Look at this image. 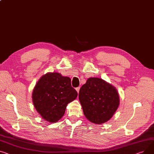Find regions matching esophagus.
Returning <instances> with one entry per match:
<instances>
[{
	"label": "esophagus",
	"instance_id": "1",
	"mask_svg": "<svg viewBox=\"0 0 154 154\" xmlns=\"http://www.w3.org/2000/svg\"><path fill=\"white\" fill-rule=\"evenodd\" d=\"M75 90H77V93L79 94V90H80V87H77V88H75Z\"/></svg>",
	"mask_w": 154,
	"mask_h": 154
}]
</instances>
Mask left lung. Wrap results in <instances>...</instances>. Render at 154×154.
Listing matches in <instances>:
<instances>
[{"instance_id":"1","label":"left lung","mask_w":154,"mask_h":154,"mask_svg":"<svg viewBox=\"0 0 154 154\" xmlns=\"http://www.w3.org/2000/svg\"><path fill=\"white\" fill-rule=\"evenodd\" d=\"M79 98L85 117L98 125L109 121L119 105L115 87L97 77L87 79L79 90Z\"/></svg>"}]
</instances>
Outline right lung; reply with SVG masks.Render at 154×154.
Returning <instances> with one entry per match:
<instances>
[{"label":"right lung","instance_id":"obj_1","mask_svg":"<svg viewBox=\"0 0 154 154\" xmlns=\"http://www.w3.org/2000/svg\"><path fill=\"white\" fill-rule=\"evenodd\" d=\"M71 80L60 74L47 73L39 79L32 94L35 108L49 122H56L64 115L67 104L77 97Z\"/></svg>","mask_w":154,"mask_h":154}]
</instances>
